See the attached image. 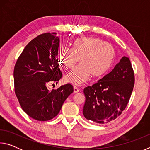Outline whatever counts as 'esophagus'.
Here are the masks:
<instances>
[{
    "label": "esophagus",
    "instance_id": "esophagus-1",
    "mask_svg": "<svg viewBox=\"0 0 150 150\" xmlns=\"http://www.w3.org/2000/svg\"><path fill=\"white\" fill-rule=\"evenodd\" d=\"M79 89L76 86H74V87H73V92L75 93H77L79 92Z\"/></svg>",
    "mask_w": 150,
    "mask_h": 150
}]
</instances>
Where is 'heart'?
<instances>
[{
	"instance_id": "obj_1",
	"label": "heart",
	"mask_w": 150,
	"mask_h": 150,
	"mask_svg": "<svg viewBox=\"0 0 150 150\" xmlns=\"http://www.w3.org/2000/svg\"><path fill=\"white\" fill-rule=\"evenodd\" d=\"M115 50L111 44L93 37L75 40L72 48H63L57 55L58 61L66 69H71L80 59L81 64L65 76V80L80 85L89 79L105 75L113 64Z\"/></svg>"
}]
</instances>
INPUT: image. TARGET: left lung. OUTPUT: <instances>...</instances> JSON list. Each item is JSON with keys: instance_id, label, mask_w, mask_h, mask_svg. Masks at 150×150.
Returning a JSON list of instances; mask_svg holds the SVG:
<instances>
[{"instance_id": "left-lung-1", "label": "left lung", "mask_w": 150, "mask_h": 150, "mask_svg": "<svg viewBox=\"0 0 150 150\" xmlns=\"http://www.w3.org/2000/svg\"><path fill=\"white\" fill-rule=\"evenodd\" d=\"M134 86V73L130 59L124 56L111 72L84 88L85 118L98 124L115 120L126 108Z\"/></svg>"}]
</instances>
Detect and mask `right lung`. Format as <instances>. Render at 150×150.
Wrapping results in <instances>:
<instances>
[{"label":"right lung","instance_id":"obj_1","mask_svg":"<svg viewBox=\"0 0 150 150\" xmlns=\"http://www.w3.org/2000/svg\"><path fill=\"white\" fill-rule=\"evenodd\" d=\"M59 38L56 33H45L30 41L14 66V82L16 97L22 110L39 121L54 118L63 103L73 92L71 84L49 91V82L62 77L57 59Z\"/></svg>","mask_w":150,"mask_h":150}]
</instances>
